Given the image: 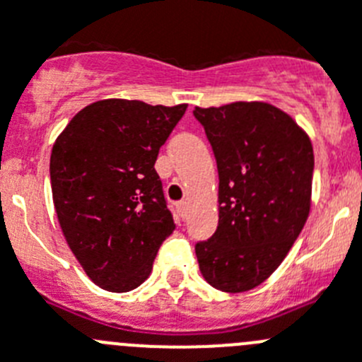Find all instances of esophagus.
Here are the masks:
<instances>
[{
	"mask_svg": "<svg viewBox=\"0 0 362 362\" xmlns=\"http://www.w3.org/2000/svg\"><path fill=\"white\" fill-rule=\"evenodd\" d=\"M187 207H189V204L185 200L178 202V204H177V211H178V214L182 216V220H184L185 214H187Z\"/></svg>",
	"mask_w": 362,
	"mask_h": 362,
	"instance_id": "esophagus-1",
	"label": "esophagus"
}]
</instances>
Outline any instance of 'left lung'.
Returning a JSON list of instances; mask_svg holds the SVG:
<instances>
[{
  "label": "left lung",
  "instance_id": "obj_1",
  "mask_svg": "<svg viewBox=\"0 0 362 362\" xmlns=\"http://www.w3.org/2000/svg\"><path fill=\"white\" fill-rule=\"evenodd\" d=\"M216 158L218 227L194 245L205 281L245 292L285 259L310 211L314 151L291 117L267 103L194 108Z\"/></svg>",
  "mask_w": 362,
  "mask_h": 362
}]
</instances>
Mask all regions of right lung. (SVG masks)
I'll return each mask as SVG.
<instances>
[{"instance_id":"add662e5","label":"right lung","mask_w":362,"mask_h":362,"mask_svg":"<svg viewBox=\"0 0 362 362\" xmlns=\"http://www.w3.org/2000/svg\"><path fill=\"white\" fill-rule=\"evenodd\" d=\"M185 108L99 100L81 110L55 141V213L71 252L104 291L128 292L144 283L173 233L155 162Z\"/></svg>"}]
</instances>
